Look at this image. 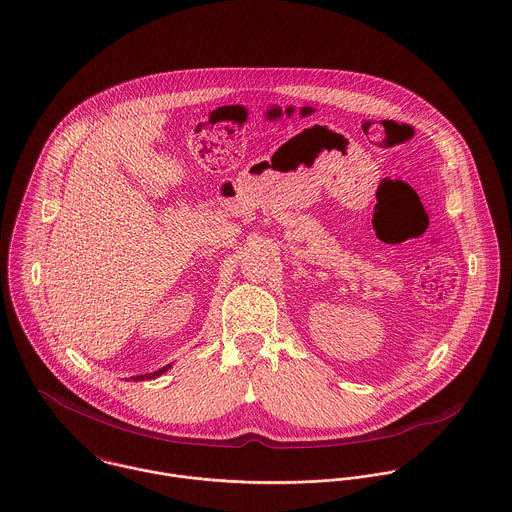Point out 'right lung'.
<instances>
[{
	"label": "right lung",
	"instance_id": "right-lung-1",
	"mask_svg": "<svg viewBox=\"0 0 512 512\" xmlns=\"http://www.w3.org/2000/svg\"><path fill=\"white\" fill-rule=\"evenodd\" d=\"M171 365L163 366V368H159V370H155V372H147V374H140V376H134V380H144V378H155V376H161L167 368H169Z\"/></svg>",
	"mask_w": 512,
	"mask_h": 512
}]
</instances>
